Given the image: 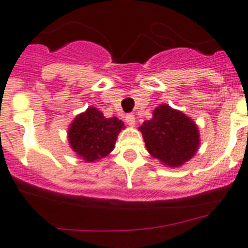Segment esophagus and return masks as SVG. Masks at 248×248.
Wrapping results in <instances>:
<instances>
[{"label": "esophagus", "mask_w": 248, "mask_h": 248, "mask_svg": "<svg viewBox=\"0 0 248 248\" xmlns=\"http://www.w3.org/2000/svg\"><path fill=\"white\" fill-rule=\"evenodd\" d=\"M125 122L128 125H135V115L134 114H126L125 115Z\"/></svg>", "instance_id": "esophagus-1"}]
</instances>
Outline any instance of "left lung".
I'll list each match as a JSON object with an SVG mask.
<instances>
[{
  "label": "left lung",
  "mask_w": 248,
  "mask_h": 248,
  "mask_svg": "<svg viewBox=\"0 0 248 248\" xmlns=\"http://www.w3.org/2000/svg\"><path fill=\"white\" fill-rule=\"evenodd\" d=\"M140 126L147 151L170 167L185 163L199 146L198 128L190 118L161 104Z\"/></svg>",
  "instance_id": "1"
}]
</instances>
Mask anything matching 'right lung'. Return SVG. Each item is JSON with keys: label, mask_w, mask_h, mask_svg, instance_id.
Segmentation results:
<instances>
[{"label": "right lung", "mask_w": 248, "mask_h": 248, "mask_svg": "<svg viewBox=\"0 0 248 248\" xmlns=\"http://www.w3.org/2000/svg\"><path fill=\"white\" fill-rule=\"evenodd\" d=\"M123 126L124 123L118 118H104L98 109L91 107L86 113L77 115L70 126V145L79 157L93 162L114 149Z\"/></svg>", "instance_id": "obj_1"}]
</instances>
